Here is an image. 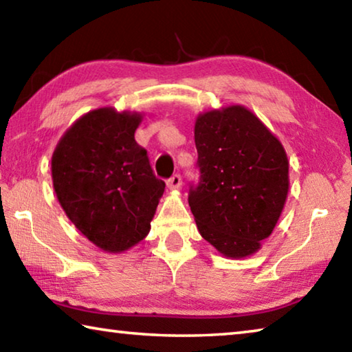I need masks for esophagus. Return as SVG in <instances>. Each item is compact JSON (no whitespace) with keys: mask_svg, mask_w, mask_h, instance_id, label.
Listing matches in <instances>:
<instances>
[{"mask_svg":"<svg viewBox=\"0 0 352 352\" xmlns=\"http://www.w3.org/2000/svg\"><path fill=\"white\" fill-rule=\"evenodd\" d=\"M166 183H168V188L169 189H178V188L182 186V175L180 174H174Z\"/></svg>","mask_w":352,"mask_h":352,"instance_id":"esophagus-1","label":"esophagus"}]
</instances>
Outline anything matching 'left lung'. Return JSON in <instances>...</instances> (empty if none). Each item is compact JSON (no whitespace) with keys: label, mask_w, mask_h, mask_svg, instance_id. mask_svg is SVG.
<instances>
[{"label":"left lung","mask_w":352,"mask_h":352,"mask_svg":"<svg viewBox=\"0 0 352 352\" xmlns=\"http://www.w3.org/2000/svg\"><path fill=\"white\" fill-rule=\"evenodd\" d=\"M200 170L189 206L201 237L226 258L261 248L289 192V160L281 142L242 105L199 115L194 127Z\"/></svg>","instance_id":"obj_1"}]
</instances>
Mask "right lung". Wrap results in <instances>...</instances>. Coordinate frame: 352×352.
Instances as JSON below:
<instances>
[{
  "label": "right lung",
  "instance_id": "right-lung-1",
  "mask_svg": "<svg viewBox=\"0 0 352 352\" xmlns=\"http://www.w3.org/2000/svg\"><path fill=\"white\" fill-rule=\"evenodd\" d=\"M142 116L104 107L77 119L51 160L58 204L80 233L104 252L119 253L151 231L164 182L135 141Z\"/></svg>",
  "mask_w": 352,
  "mask_h": 352
}]
</instances>
